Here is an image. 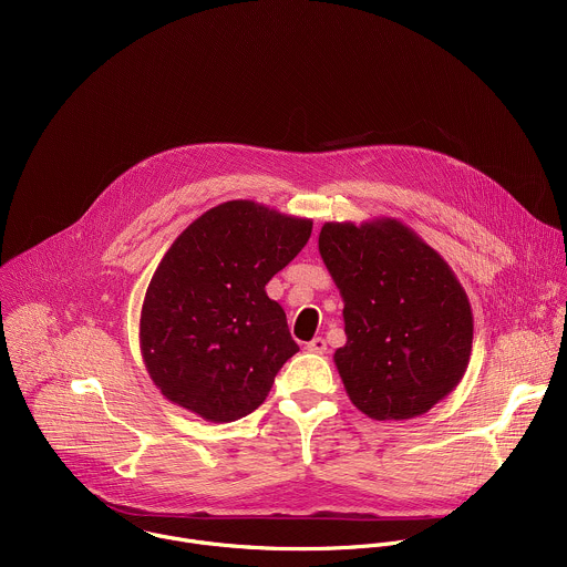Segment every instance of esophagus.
Masks as SVG:
<instances>
[{
  "mask_svg": "<svg viewBox=\"0 0 567 567\" xmlns=\"http://www.w3.org/2000/svg\"><path fill=\"white\" fill-rule=\"evenodd\" d=\"M306 350L308 352H317V354H323L328 348H326V339H321V337H315L312 341H308L306 343Z\"/></svg>",
  "mask_w": 567,
  "mask_h": 567,
  "instance_id": "obj_1",
  "label": "esophagus"
}]
</instances>
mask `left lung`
Returning a JSON list of instances; mask_svg holds the SVG:
<instances>
[{
	"mask_svg": "<svg viewBox=\"0 0 567 567\" xmlns=\"http://www.w3.org/2000/svg\"><path fill=\"white\" fill-rule=\"evenodd\" d=\"M321 259L343 299L346 346L334 365L374 421L414 419L463 379L472 308L445 259L399 219L328 221Z\"/></svg>",
	"mask_w": 567,
	"mask_h": 567,
	"instance_id": "obj_1",
	"label": "left lung"
}]
</instances>
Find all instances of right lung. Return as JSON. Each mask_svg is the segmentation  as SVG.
I'll return each mask as SVG.
<instances>
[{
    "label": "right lung",
    "mask_w": 567,
    "mask_h": 567,
    "mask_svg": "<svg viewBox=\"0 0 567 567\" xmlns=\"http://www.w3.org/2000/svg\"><path fill=\"white\" fill-rule=\"evenodd\" d=\"M312 221L235 199L195 219L159 261L140 348L159 392L213 423L257 410L299 352L266 284L306 246Z\"/></svg>",
    "instance_id": "obj_1"
}]
</instances>
